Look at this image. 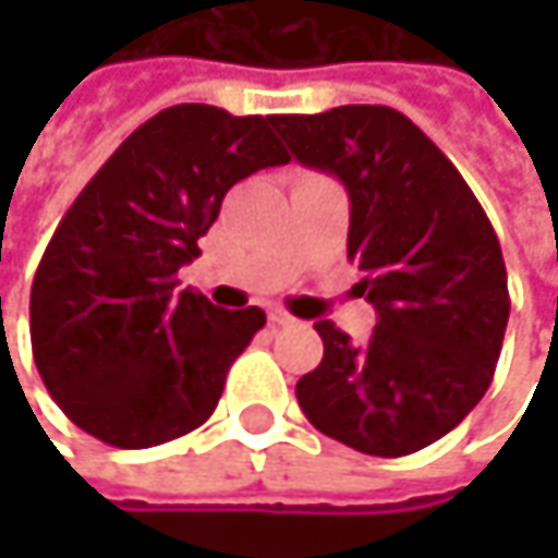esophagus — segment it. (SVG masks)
<instances>
[{
  "mask_svg": "<svg viewBox=\"0 0 558 558\" xmlns=\"http://www.w3.org/2000/svg\"><path fill=\"white\" fill-rule=\"evenodd\" d=\"M268 319H271L275 326H293V323H296V316H290V313L280 310V306H271V310H268Z\"/></svg>",
  "mask_w": 558,
  "mask_h": 558,
  "instance_id": "esophagus-1",
  "label": "esophagus"
}]
</instances>
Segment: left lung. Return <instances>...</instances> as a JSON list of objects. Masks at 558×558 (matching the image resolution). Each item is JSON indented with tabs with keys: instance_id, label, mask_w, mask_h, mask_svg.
<instances>
[{
	"instance_id": "8db88e82",
	"label": "left lung",
	"mask_w": 558,
	"mask_h": 558,
	"mask_svg": "<svg viewBox=\"0 0 558 558\" xmlns=\"http://www.w3.org/2000/svg\"><path fill=\"white\" fill-rule=\"evenodd\" d=\"M290 158L352 199L349 258L378 326L355 345L319 319L323 362L296 381L306 420L365 456L420 452L485 397L510 316L492 219L456 165L397 109L275 116Z\"/></svg>"
}]
</instances>
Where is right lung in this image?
Instances as JSON below:
<instances>
[{
  "instance_id": "obj_1",
  "label": "right lung",
  "mask_w": 558,
  "mask_h": 558,
  "mask_svg": "<svg viewBox=\"0 0 558 558\" xmlns=\"http://www.w3.org/2000/svg\"><path fill=\"white\" fill-rule=\"evenodd\" d=\"M275 116L180 102L138 125L80 190L32 283V355L57 407L116 449L203 426L265 310L177 290L226 193L287 165Z\"/></svg>"
}]
</instances>
